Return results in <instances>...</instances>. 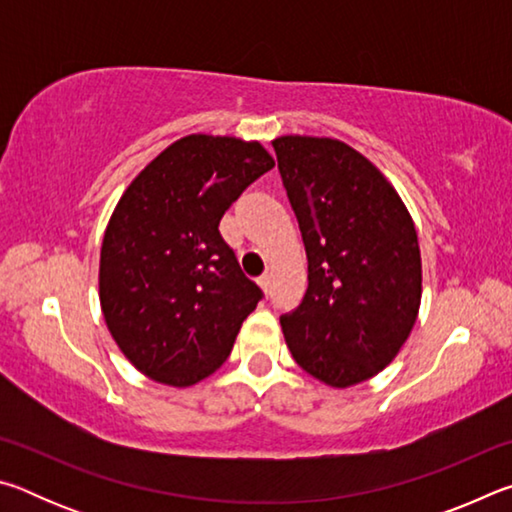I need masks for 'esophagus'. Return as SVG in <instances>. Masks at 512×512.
I'll use <instances>...</instances> for the list:
<instances>
[{"label": "esophagus", "mask_w": 512, "mask_h": 512, "mask_svg": "<svg viewBox=\"0 0 512 512\" xmlns=\"http://www.w3.org/2000/svg\"><path fill=\"white\" fill-rule=\"evenodd\" d=\"M259 287H262L264 289V293H268V291H271V275H268V273H264L262 277H259Z\"/></svg>", "instance_id": "1"}]
</instances>
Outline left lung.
<instances>
[{
	"label": "left lung",
	"instance_id": "1",
	"mask_svg": "<svg viewBox=\"0 0 512 512\" xmlns=\"http://www.w3.org/2000/svg\"><path fill=\"white\" fill-rule=\"evenodd\" d=\"M307 250V291L280 316L302 370L348 388L388 366L409 339L422 293L411 214L375 164L329 137L273 142Z\"/></svg>",
	"mask_w": 512,
	"mask_h": 512
}]
</instances>
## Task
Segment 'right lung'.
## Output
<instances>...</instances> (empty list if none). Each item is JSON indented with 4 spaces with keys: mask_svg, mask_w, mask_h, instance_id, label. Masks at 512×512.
<instances>
[{
    "mask_svg": "<svg viewBox=\"0 0 512 512\" xmlns=\"http://www.w3.org/2000/svg\"><path fill=\"white\" fill-rule=\"evenodd\" d=\"M273 164L259 142L187 135L121 196L101 246L99 298L112 339L146 377L192 386L228 359L264 293L219 223Z\"/></svg>",
    "mask_w": 512,
    "mask_h": 512,
    "instance_id": "right-lung-1",
    "label": "right lung"
}]
</instances>
